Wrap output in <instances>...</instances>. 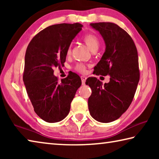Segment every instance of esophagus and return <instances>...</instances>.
Returning a JSON list of instances; mask_svg holds the SVG:
<instances>
[{
    "mask_svg": "<svg viewBox=\"0 0 159 159\" xmlns=\"http://www.w3.org/2000/svg\"><path fill=\"white\" fill-rule=\"evenodd\" d=\"M80 78H81L82 84H83V85H85V80L87 79V77H86L85 76H80Z\"/></svg>",
    "mask_w": 159,
    "mask_h": 159,
    "instance_id": "obj_1",
    "label": "esophagus"
}]
</instances>
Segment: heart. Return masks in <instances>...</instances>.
Returning <instances> with one entry per match:
<instances>
[{
    "mask_svg": "<svg viewBox=\"0 0 159 159\" xmlns=\"http://www.w3.org/2000/svg\"><path fill=\"white\" fill-rule=\"evenodd\" d=\"M83 41L88 47V48L91 50L93 51L98 49L99 46V40L95 35L93 34H87L83 37ZM71 53V45L66 50V55L69 56ZM76 69L78 71L81 72V73H85L86 71V66L83 64H78L76 65Z\"/></svg>",
    "mask_w": 159,
    "mask_h": 159,
    "instance_id": "b5f03b06",
    "label": "heart"
}]
</instances>
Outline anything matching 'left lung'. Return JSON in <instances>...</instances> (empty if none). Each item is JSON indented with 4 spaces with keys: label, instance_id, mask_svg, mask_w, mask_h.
<instances>
[{
    "label": "left lung",
    "instance_id": "1",
    "mask_svg": "<svg viewBox=\"0 0 159 159\" xmlns=\"http://www.w3.org/2000/svg\"><path fill=\"white\" fill-rule=\"evenodd\" d=\"M106 44L105 52L94 67V74L110 76L108 83L90 77L85 83L92 94L88 109L94 119L109 123L118 119L130 105L139 80L138 50L124 29L111 22L91 23Z\"/></svg>",
    "mask_w": 159,
    "mask_h": 159
}]
</instances>
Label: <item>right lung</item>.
Wrapping results in <instances>:
<instances>
[{"label":"right lung","instance_id":"add662e5","mask_svg":"<svg viewBox=\"0 0 159 159\" xmlns=\"http://www.w3.org/2000/svg\"><path fill=\"white\" fill-rule=\"evenodd\" d=\"M82 26L79 23L48 26L26 48L23 80L34 111L46 122H59L68 115L81 85L80 76L73 72L61 82L53 73L55 67L64 65L66 50Z\"/></svg>","mask_w":159,"mask_h":159}]
</instances>
